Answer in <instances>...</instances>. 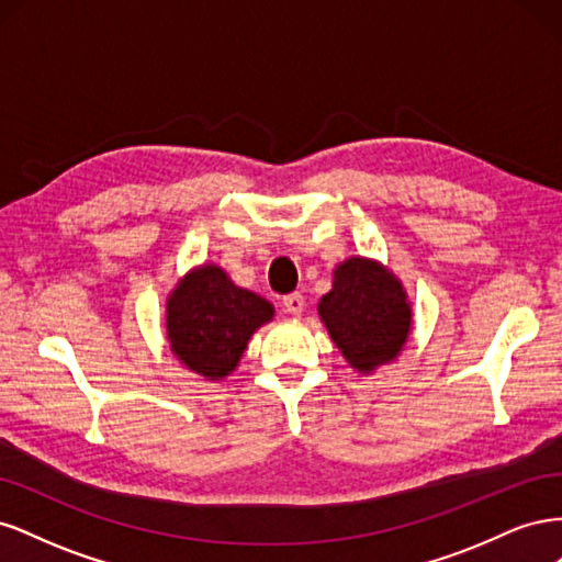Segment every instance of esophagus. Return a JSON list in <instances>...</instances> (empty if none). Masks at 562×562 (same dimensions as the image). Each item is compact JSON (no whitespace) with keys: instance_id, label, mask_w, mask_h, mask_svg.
<instances>
[{"instance_id":"34e87169","label":"esophagus","mask_w":562,"mask_h":562,"mask_svg":"<svg viewBox=\"0 0 562 562\" xmlns=\"http://www.w3.org/2000/svg\"><path fill=\"white\" fill-rule=\"evenodd\" d=\"M283 310H285L288 314L300 316V314L304 312V297H302V293L285 295V297H283Z\"/></svg>"}]
</instances>
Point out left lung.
I'll return each mask as SVG.
<instances>
[{
	"label": "left lung",
	"mask_w": 562,
	"mask_h": 562,
	"mask_svg": "<svg viewBox=\"0 0 562 562\" xmlns=\"http://www.w3.org/2000/svg\"><path fill=\"white\" fill-rule=\"evenodd\" d=\"M318 314L337 349L361 372L396 359L413 321L398 279L366 258L335 269L333 291L321 297Z\"/></svg>",
	"instance_id": "8db88e82"
}]
</instances>
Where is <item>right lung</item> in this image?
Segmentation results:
<instances>
[{
    "mask_svg": "<svg viewBox=\"0 0 562 562\" xmlns=\"http://www.w3.org/2000/svg\"><path fill=\"white\" fill-rule=\"evenodd\" d=\"M271 316L267 300L206 265L190 271L166 304L168 342L187 368L217 380L236 368L250 335Z\"/></svg>",
    "mask_w": 562,
    "mask_h": 562,
    "instance_id": "1",
    "label": "right lung"
}]
</instances>
